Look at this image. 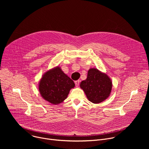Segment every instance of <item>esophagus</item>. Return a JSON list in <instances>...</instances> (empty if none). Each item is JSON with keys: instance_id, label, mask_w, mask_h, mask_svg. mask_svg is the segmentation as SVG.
<instances>
[{"instance_id": "obj_1", "label": "esophagus", "mask_w": 149, "mask_h": 149, "mask_svg": "<svg viewBox=\"0 0 149 149\" xmlns=\"http://www.w3.org/2000/svg\"><path fill=\"white\" fill-rule=\"evenodd\" d=\"M75 84L76 87H78L79 85V80L75 81Z\"/></svg>"}]
</instances>
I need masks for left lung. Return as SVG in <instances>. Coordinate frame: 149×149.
<instances>
[{
	"mask_svg": "<svg viewBox=\"0 0 149 149\" xmlns=\"http://www.w3.org/2000/svg\"><path fill=\"white\" fill-rule=\"evenodd\" d=\"M80 87L90 101L97 104L108 98L111 91L112 82L107 75L92 68L88 71L87 79L81 82Z\"/></svg>",
	"mask_w": 149,
	"mask_h": 149,
	"instance_id": "left-lung-1",
	"label": "left lung"
}]
</instances>
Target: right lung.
I'll return each mask as SVG.
<instances>
[{
	"instance_id": "obj_1",
	"label": "right lung",
	"mask_w": 149,
	"mask_h": 149,
	"mask_svg": "<svg viewBox=\"0 0 149 149\" xmlns=\"http://www.w3.org/2000/svg\"><path fill=\"white\" fill-rule=\"evenodd\" d=\"M74 86V81L59 67H56L42 77L39 84V90L45 100L58 104L67 98L70 90Z\"/></svg>"
}]
</instances>
